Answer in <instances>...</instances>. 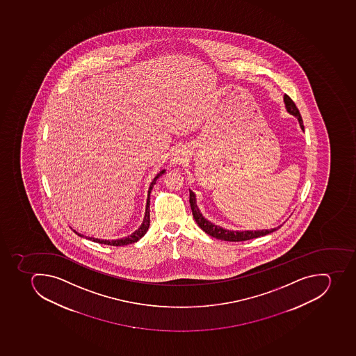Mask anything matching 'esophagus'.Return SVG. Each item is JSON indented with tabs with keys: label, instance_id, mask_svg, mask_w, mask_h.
<instances>
[{
	"label": "esophagus",
	"instance_id": "1",
	"mask_svg": "<svg viewBox=\"0 0 356 356\" xmlns=\"http://www.w3.org/2000/svg\"><path fill=\"white\" fill-rule=\"evenodd\" d=\"M187 151L186 149H178L176 152L172 154V162H174L175 165H181L182 162L185 161L186 159H187Z\"/></svg>",
	"mask_w": 356,
	"mask_h": 356
}]
</instances>
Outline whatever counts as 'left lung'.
Listing matches in <instances>:
<instances>
[{
    "label": "left lung",
    "instance_id": "1",
    "mask_svg": "<svg viewBox=\"0 0 356 356\" xmlns=\"http://www.w3.org/2000/svg\"><path fill=\"white\" fill-rule=\"evenodd\" d=\"M284 102H285V107L290 114L294 116L299 120L301 129L305 131V126H303V120H302L301 115H300L299 109L296 107V104L293 102L290 97L285 95L284 96ZM189 204H191V212L194 216L195 221L197 223L198 227L207 233L209 236L216 238V239L225 240V241H245V240L254 239V238H259V236H266L269 233L274 232L277 230L278 227L272 229V230H257V231H229L225 230L223 227H218V225H213L211 222L207 221V218L202 216L200 212L197 205H196V198L193 191H189Z\"/></svg>",
    "mask_w": 356,
    "mask_h": 356
}]
</instances>
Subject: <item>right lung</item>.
Here are the masks:
<instances>
[{"label":"right lung","mask_w":356,"mask_h":356,"mask_svg":"<svg viewBox=\"0 0 356 356\" xmlns=\"http://www.w3.org/2000/svg\"><path fill=\"white\" fill-rule=\"evenodd\" d=\"M165 169L163 170L160 171L158 175H156V178L153 179V181L151 182V185H149V194H147V209H145V216H144L143 223L138 227V230L135 231L134 233H131V236H126V238H123V239L118 240H100L96 239V238H90V240H92V241L98 242V243H102V245H116V247H120V245H131V243H134V242L138 241V240L142 238V236L147 233V231L149 230V193L152 191L153 186L156 185V179H158L159 177L162 176V175L165 174ZM74 231V230H73ZM78 236H83L80 233L74 231Z\"/></svg>","instance_id":"right-lung-1"}]
</instances>
